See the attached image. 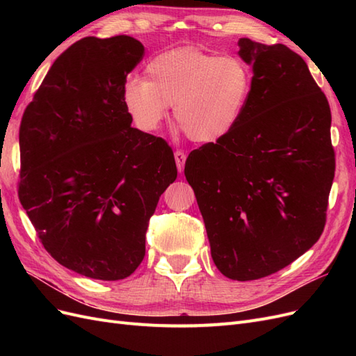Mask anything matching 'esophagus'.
Here are the masks:
<instances>
[{
    "label": "esophagus",
    "mask_w": 356,
    "mask_h": 356,
    "mask_svg": "<svg viewBox=\"0 0 356 356\" xmlns=\"http://www.w3.org/2000/svg\"><path fill=\"white\" fill-rule=\"evenodd\" d=\"M175 161H177V168L179 172L184 170V165H186V160H187V154L184 152H175Z\"/></svg>",
    "instance_id": "34e87169"
}]
</instances>
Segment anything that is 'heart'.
<instances>
[{
    "label": "heart",
    "mask_w": 356,
    "mask_h": 356,
    "mask_svg": "<svg viewBox=\"0 0 356 356\" xmlns=\"http://www.w3.org/2000/svg\"><path fill=\"white\" fill-rule=\"evenodd\" d=\"M251 89L252 74L242 59L182 46L149 59L144 79H127L122 101L144 132L156 131L174 105V120L190 141L212 145L241 124Z\"/></svg>",
    "instance_id": "heart-1"
}]
</instances>
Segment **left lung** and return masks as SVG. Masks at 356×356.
I'll return each instance as SVG.
<instances>
[{"label": "left lung", "instance_id": "left-lung-1", "mask_svg": "<svg viewBox=\"0 0 356 356\" xmlns=\"http://www.w3.org/2000/svg\"><path fill=\"white\" fill-rule=\"evenodd\" d=\"M252 89L234 132L188 154L212 260L233 281L276 273L325 227L334 179L331 111L300 55L284 44L239 40Z\"/></svg>", "mask_w": 356, "mask_h": 356}]
</instances>
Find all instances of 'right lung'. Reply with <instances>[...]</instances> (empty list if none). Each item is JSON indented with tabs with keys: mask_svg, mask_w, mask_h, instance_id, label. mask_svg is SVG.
<instances>
[{
	"mask_svg": "<svg viewBox=\"0 0 356 356\" xmlns=\"http://www.w3.org/2000/svg\"><path fill=\"white\" fill-rule=\"evenodd\" d=\"M144 56L129 35L86 37L55 60L19 129V199L46 251L99 281L131 276L177 179L165 139L132 127L122 89Z\"/></svg>",
	"mask_w": 356,
	"mask_h": 356,
	"instance_id": "obj_1",
	"label": "right lung"
}]
</instances>
